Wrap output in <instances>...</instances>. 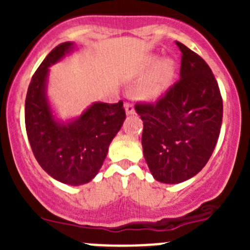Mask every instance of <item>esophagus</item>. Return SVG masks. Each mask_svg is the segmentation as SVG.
Masks as SVG:
<instances>
[{
	"instance_id": "obj_1",
	"label": "esophagus",
	"mask_w": 250,
	"mask_h": 250,
	"mask_svg": "<svg viewBox=\"0 0 250 250\" xmlns=\"http://www.w3.org/2000/svg\"><path fill=\"white\" fill-rule=\"evenodd\" d=\"M125 115H128V116H132V115H134V113H135L134 106H133L132 104H129V103H125Z\"/></svg>"
}]
</instances>
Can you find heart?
Listing matches in <instances>:
<instances>
[{
  "label": "heart",
  "mask_w": 250,
  "mask_h": 250,
  "mask_svg": "<svg viewBox=\"0 0 250 250\" xmlns=\"http://www.w3.org/2000/svg\"><path fill=\"white\" fill-rule=\"evenodd\" d=\"M141 72L148 74L137 85L134 97L140 102L152 103L160 99L172 84L176 74V62L170 57L160 59L157 55H150L144 60Z\"/></svg>",
  "instance_id": "1"
}]
</instances>
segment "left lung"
Here are the masks:
<instances>
[{
    "label": "left lung",
    "mask_w": 250,
    "mask_h": 250,
    "mask_svg": "<svg viewBox=\"0 0 250 250\" xmlns=\"http://www.w3.org/2000/svg\"><path fill=\"white\" fill-rule=\"evenodd\" d=\"M180 80L157 104H137L144 157L163 184L193 178L210 158L223 123V99L210 67L180 42Z\"/></svg>",
    "instance_id": "8db88e82"
}]
</instances>
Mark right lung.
<instances>
[{
	"label": "right lung",
	"instance_id": "add662e5",
	"mask_svg": "<svg viewBox=\"0 0 250 250\" xmlns=\"http://www.w3.org/2000/svg\"><path fill=\"white\" fill-rule=\"evenodd\" d=\"M76 49L74 42L55 47L32 76L25 100V127L37 162L48 175L71 186L95 178L125 120L122 102H94L76 117H58L48 97L49 67Z\"/></svg>",
	"mask_w": 250,
	"mask_h": 250
}]
</instances>
